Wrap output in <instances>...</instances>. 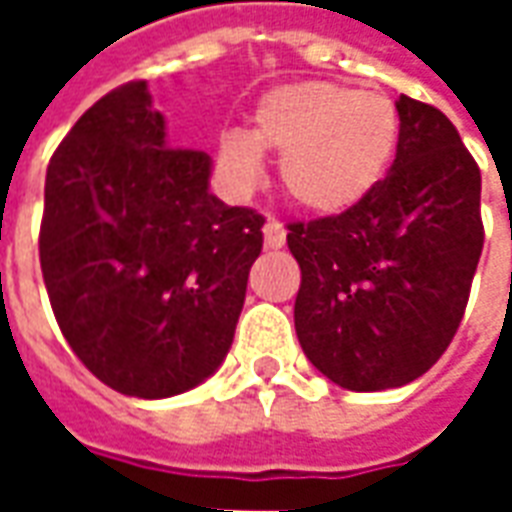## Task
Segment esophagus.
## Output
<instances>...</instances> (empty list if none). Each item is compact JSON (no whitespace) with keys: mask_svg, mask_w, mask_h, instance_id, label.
<instances>
[{"mask_svg":"<svg viewBox=\"0 0 512 512\" xmlns=\"http://www.w3.org/2000/svg\"><path fill=\"white\" fill-rule=\"evenodd\" d=\"M263 238H266L268 249H282L285 246V224H279L277 219H268L263 224Z\"/></svg>","mask_w":512,"mask_h":512,"instance_id":"obj_1","label":"esophagus"}]
</instances>
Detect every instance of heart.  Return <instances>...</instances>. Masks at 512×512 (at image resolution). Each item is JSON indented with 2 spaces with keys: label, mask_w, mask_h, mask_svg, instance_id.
<instances>
[{
  "label": "heart",
  "mask_w": 512,
  "mask_h": 512,
  "mask_svg": "<svg viewBox=\"0 0 512 512\" xmlns=\"http://www.w3.org/2000/svg\"><path fill=\"white\" fill-rule=\"evenodd\" d=\"M400 115L384 93L334 82L285 84L252 112L249 136L219 139V167L235 186H255L263 153H277L279 178L299 208L318 216L351 211L392 164Z\"/></svg>",
  "instance_id": "1"
}]
</instances>
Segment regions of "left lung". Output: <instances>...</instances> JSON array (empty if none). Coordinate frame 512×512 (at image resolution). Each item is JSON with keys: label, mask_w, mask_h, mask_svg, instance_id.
Returning <instances> with one entry per match:
<instances>
[{"label": "left lung", "mask_w": 512, "mask_h": 512, "mask_svg": "<svg viewBox=\"0 0 512 512\" xmlns=\"http://www.w3.org/2000/svg\"><path fill=\"white\" fill-rule=\"evenodd\" d=\"M389 175L337 216L288 224L304 354L351 392L411 384L461 326L483 252L480 167L436 106L397 98Z\"/></svg>", "instance_id": "left-lung-1"}]
</instances>
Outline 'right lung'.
Returning <instances> with one entry per match:
<instances>
[{
  "label": "right lung",
  "mask_w": 512,
  "mask_h": 512,
  "mask_svg": "<svg viewBox=\"0 0 512 512\" xmlns=\"http://www.w3.org/2000/svg\"><path fill=\"white\" fill-rule=\"evenodd\" d=\"M211 156L167 145L147 82L106 93L46 169L40 268L84 367L131 397H172L233 345L266 219L208 189Z\"/></svg>",
  "instance_id": "add662e5"
}]
</instances>
